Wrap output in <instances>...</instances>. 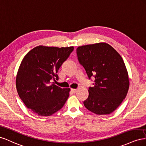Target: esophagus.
I'll return each instance as SVG.
<instances>
[{
    "instance_id": "1",
    "label": "esophagus",
    "mask_w": 146,
    "mask_h": 146,
    "mask_svg": "<svg viewBox=\"0 0 146 146\" xmlns=\"http://www.w3.org/2000/svg\"><path fill=\"white\" fill-rule=\"evenodd\" d=\"M71 91H72V92H73V93H75L77 91V89H71Z\"/></svg>"
}]
</instances>
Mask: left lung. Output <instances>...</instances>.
<instances>
[{
  "label": "left lung",
  "instance_id": "1",
  "mask_svg": "<svg viewBox=\"0 0 146 146\" xmlns=\"http://www.w3.org/2000/svg\"><path fill=\"white\" fill-rule=\"evenodd\" d=\"M76 53L89 78H95L84 105L98 115L112 113L126 97L130 86L122 57L111 45L103 42L79 46Z\"/></svg>",
  "mask_w": 146,
  "mask_h": 146
}]
</instances>
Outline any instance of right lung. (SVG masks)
Listing matches in <instances>:
<instances>
[{
  "instance_id": "1",
  "label": "right lung",
  "mask_w": 146,
  "mask_h": 146,
  "mask_svg": "<svg viewBox=\"0 0 146 146\" xmlns=\"http://www.w3.org/2000/svg\"><path fill=\"white\" fill-rule=\"evenodd\" d=\"M73 49V46L40 45L24 57L16 74V87L20 98L33 112L49 116L65 105L70 89H62L51 81L58 80L57 73Z\"/></svg>"
}]
</instances>
